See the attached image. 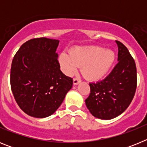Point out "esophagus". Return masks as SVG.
I'll use <instances>...</instances> for the list:
<instances>
[{"mask_svg":"<svg viewBox=\"0 0 147 147\" xmlns=\"http://www.w3.org/2000/svg\"><path fill=\"white\" fill-rule=\"evenodd\" d=\"M80 80H79V79H77V78H74V85H78L79 83H80Z\"/></svg>","mask_w":147,"mask_h":147,"instance_id":"esophagus-1","label":"esophagus"}]
</instances>
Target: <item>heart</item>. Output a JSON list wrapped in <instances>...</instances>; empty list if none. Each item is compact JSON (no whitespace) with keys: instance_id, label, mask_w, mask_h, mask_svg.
Returning <instances> with one entry per match:
<instances>
[{"instance_id":"obj_1","label":"heart","mask_w":147,"mask_h":147,"mask_svg":"<svg viewBox=\"0 0 147 147\" xmlns=\"http://www.w3.org/2000/svg\"><path fill=\"white\" fill-rule=\"evenodd\" d=\"M115 57L112 50L98 46H85L72 49L70 54L62 53L59 62L62 71L67 76L75 74L78 67L82 66V74L89 80L96 81L108 73Z\"/></svg>"}]
</instances>
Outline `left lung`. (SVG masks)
Returning <instances> with one entry per match:
<instances>
[{
  "label": "left lung",
  "mask_w": 147,
  "mask_h": 147,
  "mask_svg": "<svg viewBox=\"0 0 147 147\" xmlns=\"http://www.w3.org/2000/svg\"><path fill=\"white\" fill-rule=\"evenodd\" d=\"M118 45V63L105 80L90 83V93L85 104L96 118L110 120L129 107L137 87V71L134 59L125 45Z\"/></svg>",
  "instance_id": "obj_1"
}]
</instances>
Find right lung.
<instances>
[{
	"label": "right lung",
	"mask_w": 147,
	"mask_h": 147,
	"mask_svg": "<svg viewBox=\"0 0 147 147\" xmlns=\"http://www.w3.org/2000/svg\"><path fill=\"white\" fill-rule=\"evenodd\" d=\"M58 40L40 37L28 40L13 58L10 82L20 108L34 118L52 115L71 89L73 79L60 71Z\"/></svg>",
	"instance_id": "right-lung-1"
}]
</instances>
